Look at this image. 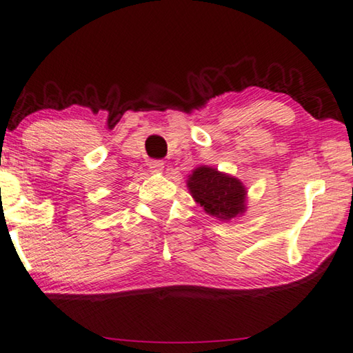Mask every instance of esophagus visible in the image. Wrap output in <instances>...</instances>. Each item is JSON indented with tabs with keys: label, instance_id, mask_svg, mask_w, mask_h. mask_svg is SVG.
<instances>
[{
	"label": "esophagus",
	"instance_id": "esophagus-1",
	"mask_svg": "<svg viewBox=\"0 0 353 353\" xmlns=\"http://www.w3.org/2000/svg\"><path fill=\"white\" fill-rule=\"evenodd\" d=\"M148 169H150L152 173H163L164 163L159 159H152L150 163H148Z\"/></svg>",
	"mask_w": 353,
	"mask_h": 353
}]
</instances>
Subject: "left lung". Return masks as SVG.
Wrapping results in <instances>:
<instances>
[{
  "label": "left lung",
  "instance_id": "1",
  "mask_svg": "<svg viewBox=\"0 0 353 353\" xmlns=\"http://www.w3.org/2000/svg\"><path fill=\"white\" fill-rule=\"evenodd\" d=\"M188 189L196 205L221 221L242 217L246 212L248 190L239 178L211 165L195 167L188 176Z\"/></svg>",
  "mask_w": 353,
  "mask_h": 353
}]
</instances>
